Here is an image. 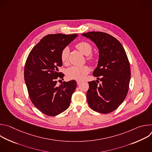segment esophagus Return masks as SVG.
<instances>
[{
	"mask_svg": "<svg viewBox=\"0 0 152 152\" xmlns=\"http://www.w3.org/2000/svg\"><path fill=\"white\" fill-rule=\"evenodd\" d=\"M80 83H81V81H80V80H77V85H79Z\"/></svg>",
	"mask_w": 152,
	"mask_h": 152,
	"instance_id": "34e87169",
	"label": "esophagus"
}]
</instances>
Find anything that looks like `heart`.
<instances>
[{"label":"heart","mask_w":152,"mask_h":152,"mask_svg":"<svg viewBox=\"0 0 152 152\" xmlns=\"http://www.w3.org/2000/svg\"><path fill=\"white\" fill-rule=\"evenodd\" d=\"M76 48L83 55H89L88 59L90 61H94V58L93 56L90 55L93 50V48L89 42L86 41L80 42L76 45ZM70 50L69 48H65L61 53V60L62 63L66 64L68 61ZM90 72V68L87 66H73L68 68L66 70L67 76L70 79L77 80H83L86 75Z\"/></svg>","instance_id":"obj_1"}]
</instances>
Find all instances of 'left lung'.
<instances>
[{"mask_svg":"<svg viewBox=\"0 0 152 152\" xmlns=\"http://www.w3.org/2000/svg\"><path fill=\"white\" fill-rule=\"evenodd\" d=\"M82 35L98 48V64L93 75L102 82L99 85L95 80L88 82V103L95 111L110 113L123 103L129 90L131 71L127 55L119 41L110 34L89 32Z\"/></svg>","mask_w":152,"mask_h":152,"instance_id":"1","label":"left lung"}]
</instances>
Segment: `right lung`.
Masks as SVG:
<instances>
[{"label": "right lung", "mask_w": 152, "mask_h": 152, "mask_svg": "<svg viewBox=\"0 0 152 152\" xmlns=\"http://www.w3.org/2000/svg\"><path fill=\"white\" fill-rule=\"evenodd\" d=\"M77 35H48L34 47L27 58L24 77L29 97L37 109L46 115L55 116L70 106L76 82H63L57 86L56 80L64 76L58 70L62 65L61 52Z\"/></svg>", "instance_id": "1"}]
</instances>
